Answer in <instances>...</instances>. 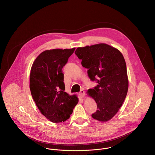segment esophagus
Listing matches in <instances>:
<instances>
[{"instance_id":"34e87169","label":"esophagus","mask_w":155,"mask_h":155,"mask_svg":"<svg viewBox=\"0 0 155 155\" xmlns=\"http://www.w3.org/2000/svg\"><path fill=\"white\" fill-rule=\"evenodd\" d=\"M78 95L80 96V97L81 98H83L85 96V93H84V91L83 90H81L79 93H78Z\"/></svg>"}]
</instances>
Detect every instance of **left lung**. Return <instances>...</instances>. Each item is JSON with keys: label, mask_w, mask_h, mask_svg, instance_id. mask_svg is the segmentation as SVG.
<instances>
[{"label": "left lung", "mask_w": 155, "mask_h": 155, "mask_svg": "<svg viewBox=\"0 0 155 155\" xmlns=\"http://www.w3.org/2000/svg\"><path fill=\"white\" fill-rule=\"evenodd\" d=\"M75 53L81 59L83 67L88 69L90 79L98 83L87 91L97 105L92 117L108 121L117 114L127 95L129 81L124 58L120 50L106 43L78 47Z\"/></svg>", "instance_id": "left-lung-1"}]
</instances>
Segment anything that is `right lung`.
Returning a JSON list of instances; mask_svg holds the SVG:
<instances>
[{"mask_svg": "<svg viewBox=\"0 0 155 155\" xmlns=\"http://www.w3.org/2000/svg\"><path fill=\"white\" fill-rule=\"evenodd\" d=\"M75 48L47 50L34 61L30 72L29 87L40 113L53 123L68 120L78 102L77 95L64 91L62 69Z\"/></svg>", "mask_w": 155, "mask_h": 155, "instance_id": "obj_1", "label": "right lung"}]
</instances>
